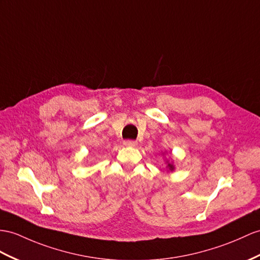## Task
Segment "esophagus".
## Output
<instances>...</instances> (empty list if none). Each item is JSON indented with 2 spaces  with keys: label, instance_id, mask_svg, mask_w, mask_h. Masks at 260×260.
<instances>
[{
  "label": "esophagus",
  "instance_id": "1",
  "mask_svg": "<svg viewBox=\"0 0 260 260\" xmlns=\"http://www.w3.org/2000/svg\"><path fill=\"white\" fill-rule=\"evenodd\" d=\"M123 144L126 145V147H136L138 142L135 140H125V141H123Z\"/></svg>",
  "mask_w": 260,
  "mask_h": 260
}]
</instances>
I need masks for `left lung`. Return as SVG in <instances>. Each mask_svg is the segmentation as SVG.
<instances>
[{
	"label": "left lung",
	"mask_w": 260,
	"mask_h": 260,
	"mask_svg": "<svg viewBox=\"0 0 260 260\" xmlns=\"http://www.w3.org/2000/svg\"><path fill=\"white\" fill-rule=\"evenodd\" d=\"M170 171H173L174 170V166L172 163H170V162H168V167H167Z\"/></svg>",
	"instance_id": "obj_1"
}]
</instances>
